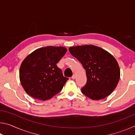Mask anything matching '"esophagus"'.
<instances>
[{"mask_svg": "<svg viewBox=\"0 0 135 135\" xmlns=\"http://www.w3.org/2000/svg\"><path fill=\"white\" fill-rule=\"evenodd\" d=\"M76 74H73V76L71 77V79H73V80H74V79H76Z\"/></svg>", "mask_w": 135, "mask_h": 135, "instance_id": "obj_1", "label": "esophagus"}]
</instances>
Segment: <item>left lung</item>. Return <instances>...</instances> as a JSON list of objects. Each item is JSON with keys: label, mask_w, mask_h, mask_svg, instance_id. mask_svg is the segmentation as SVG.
Masks as SVG:
<instances>
[{"label": "left lung", "mask_w": 135, "mask_h": 135, "mask_svg": "<svg viewBox=\"0 0 135 135\" xmlns=\"http://www.w3.org/2000/svg\"><path fill=\"white\" fill-rule=\"evenodd\" d=\"M69 52L86 70L88 80L81 92L92 100L103 99L110 95L120 77L115 58L105 49L92 45L70 47Z\"/></svg>", "instance_id": "obj_1"}]
</instances>
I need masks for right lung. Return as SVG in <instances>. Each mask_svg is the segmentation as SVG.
<instances>
[{
    "mask_svg": "<svg viewBox=\"0 0 135 135\" xmlns=\"http://www.w3.org/2000/svg\"><path fill=\"white\" fill-rule=\"evenodd\" d=\"M62 46L37 49L22 61L20 80L27 93L36 99L46 100L62 90L68 80L56 64L67 52Z\"/></svg>",
    "mask_w": 135,
    "mask_h": 135,
    "instance_id": "obj_1",
    "label": "right lung"
}]
</instances>
